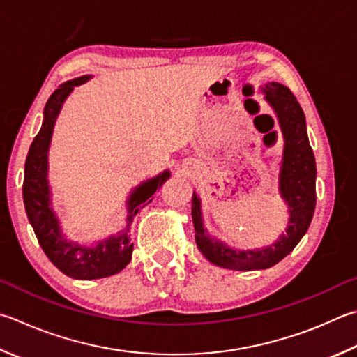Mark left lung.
Returning a JSON list of instances; mask_svg holds the SVG:
<instances>
[{"label":"left lung","mask_w":357,"mask_h":357,"mask_svg":"<svg viewBox=\"0 0 357 357\" xmlns=\"http://www.w3.org/2000/svg\"><path fill=\"white\" fill-rule=\"evenodd\" d=\"M262 92L265 93V100L278 115L284 137L280 192L289 206L286 234H282L278 242L267 248L246 251L232 250L207 234L203 217H201V199L195 192L192 197V218L198 250L209 262L229 270L248 271L273 267L286 257L306 234L315 211L317 167L314 151L307 139L306 116L294 93L282 84H265Z\"/></svg>","instance_id":"8db88e82"}]
</instances>
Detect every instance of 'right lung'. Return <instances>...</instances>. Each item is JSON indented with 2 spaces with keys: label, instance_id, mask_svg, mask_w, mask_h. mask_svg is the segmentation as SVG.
<instances>
[{
  "label": "right lung",
  "instance_id": "obj_1",
  "mask_svg": "<svg viewBox=\"0 0 357 357\" xmlns=\"http://www.w3.org/2000/svg\"><path fill=\"white\" fill-rule=\"evenodd\" d=\"M90 75L75 77L63 82L54 93L50 96L43 109V123L36 139L32 140L28 158L24 164L23 179V201L26 215L29 218L32 229L40 243L42 250L62 273L75 280H100L119 273L131 262L134 243L129 237V226L134 217L146 203H150L159 187L170 178V172L165 170L156 178L142 183L131 192L128 206V226L120 236H112L96 246H81L67 241L61 231L59 220L51 209L50 185H48V148L57 115H59L63 101L76 86L87 82Z\"/></svg>",
  "mask_w": 357,
  "mask_h": 357
}]
</instances>
